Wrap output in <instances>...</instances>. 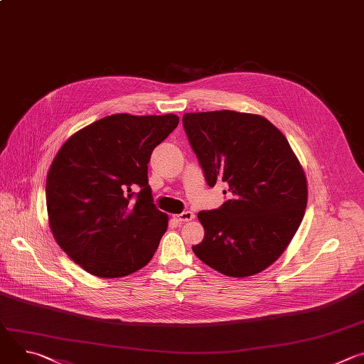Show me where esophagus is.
Returning a JSON list of instances; mask_svg holds the SVG:
<instances>
[{
  "mask_svg": "<svg viewBox=\"0 0 364 364\" xmlns=\"http://www.w3.org/2000/svg\"><path fill=\"white\" fill-rule=\"evenodd\" d=\"M193 219H194V213L193 212H183V213L176 216V220L180 222V223H186V222H190Z\"/></svg>",
  "mask_w": 364,
  "mask_h": 364,
  "instance_id": "1",
  "label": "esophagus"
}]
</instances>
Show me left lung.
Segmentation results:
<instances>
[{"mask_svg": "<svg viewBox=\"0 0 364 364\" xmlns=\"http://www.w3.org/2000/svg\"><path fill=\"white\" fill-rule=\"evenodd\" d=\"M183 127L207 184H229V200L197 215L204 239L193 252L228 277L267 269L306 207V178L289 142L264 117L235 111L184 114Z\"/></svg>", "mask_w": 364, "mask_h": 364, "instance_id": "left-lung-1", "label": "left lung"}]
</instances>
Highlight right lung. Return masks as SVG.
Wrapping results in <instances>:
<instances>
[{"label":"right lung","mask_w":364,"mask_h":364,"mask_svg":"<svg viewBox=\"0 0 364 364\" xmlns=\"http://www.w3.org/2000/svg\"><path fill=\"white\" fill-rule=\"evenodd\" d=\"M178 117L102 118L59 149L46 181L51 233L75 264L100 278L145 267L168 226L148 184L151 152Z\"/></svg>","instance_id":"add662e5"}]
</instances>
